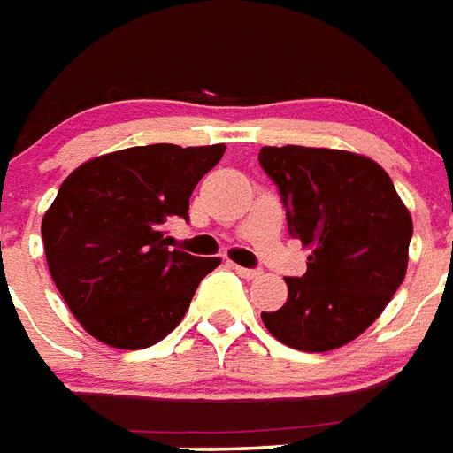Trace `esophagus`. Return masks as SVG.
Returning <instances> with one entry per match:
<instances>
[{
    "instance_id": "1",
    "label": "esophagus",
    "mask_w": 453,
    "mask_h": 453,
    "mask_svg": "<svg viewBox=\"0 0 453 453\" xmlns=\"http://www.w3.org/2000/svg\"><path fill=\"white\" fill-rule=\"evenodd\" d=\"M234 269H236L238 276L248 278V280H252V278H259V276H262V271H259V269H245V266H234Z\"/></svg>"
}]
</instances>
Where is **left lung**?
Returning <instances> with one entry per match:
<instances>
[{
	"label": "left lung",
	"mask_w": 453,
	"mask_h": 453,
	"mask_svg": "<svg viewBox=\"0 0 453 453\" xmlns=\"http://www.w3.org/2000/svg\"><path fill=\"white\" fill-rule=\"evenodd\" d=\"M289 234L309 250L306 273L285 278L283 309L262 313L278 342L306 353L346 346L381 316L404 280L414 224L388 173L370 157L325 147H262Z\"/></svg>",
	"instance_id": "1"
}]
</instances>
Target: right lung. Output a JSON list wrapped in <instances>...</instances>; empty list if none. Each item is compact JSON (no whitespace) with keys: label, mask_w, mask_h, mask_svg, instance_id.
<instances>
[{"label":"right lung","mask_w":453,"mask_h":453,"mask_svg":"<svg viewBox=\"0 0 453 453\" xmlns=\"http://www.w3.org/2000/svg\"><path fill=\"white\" fill-rule=\"evenodd\" d=\"M224 144H147L72 170L42 219L50 278L72 316L111 349L154 346L180 325L219 257L168 250L164 224L187 217L191 191Z\"/></svg>","instance_id":"right-lung-1"}]
</instances>
